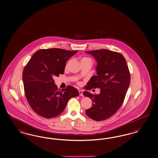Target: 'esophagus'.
I'll return each instance as SVG.
<instances>
[{"instance_id":"obj_1","label":"esophagus","mask_w":158,"mask_h":158,"mask_svg":"<svg viewBox=\"0 0 158 158\" xmlns=\"http://www.w3.org/2000/svg\"><path fill=\"white\" fill-rule=\"evenodd\" d=\"M79 95H80L81 96H83V91H82V90H79Z\"/></svg>"}]
</instances>
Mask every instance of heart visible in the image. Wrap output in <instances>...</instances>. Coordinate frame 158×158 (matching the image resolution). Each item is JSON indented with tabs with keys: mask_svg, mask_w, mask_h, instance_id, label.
<instances>
[{
	"mask_svg": "<svg viewBox=\"0 0 158 158\" xmlns=\"http://www.w3.org/2000/svg\"><path fill=\"white\" fill-rule=\"evenodd\" d=\"M91 60L90 58H86V57H85V58H82V60ZM79 84L80 85L81 84V83H79Z\"/></svg>",
	"mask_w": 158,
	"mask_h": 158,
	"instance_id": "1",
	"label": "heart"
}]
</instances>
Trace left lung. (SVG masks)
<instances>
[{
	"label": "left lung",
	"instance_id": "obj_1",
	"mask_svg": "<svg viewBox=\"0 0 158 158\" xmlns=\"http://www.w3.org/2000/svg\"><path fill=\"white\" fill-rule=\"evenodd\" d=\"M86 53L93 55L98 65L97 75L91 77L85 89L90 90L99 88L100 92L98 94L83 93L93 102L92 107L85 112L92 120H107L114 114L124 102L130 83L128 67L124 56L117 52L104 49Z\"/></svg>",
	"mask_w": 158,
	"mask_h": 158
}]
</instances>
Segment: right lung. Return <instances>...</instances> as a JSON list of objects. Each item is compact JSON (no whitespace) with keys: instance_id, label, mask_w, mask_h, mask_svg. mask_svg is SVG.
Returning a JSON list of instances; mask_svg holds the SVG:
<instances>
[{"instance_id":"1","label":"right lung","mask_w":158,"mask_h":158,"mask_svg":"<svg viewBox=\"0 0 158 158\" xmlns=\"http://www.w3.org/2000/svg\"><path fill=\"white\" fill-rule=\"evenodd\" d=\"M77 51L60 48L38 50L23 72V81L28 103L37 114L54 118L61 114L69 100L79 93L72 86L58 89L53 77L64 74L66 61Z\"/></svg>"}]
</instances>
